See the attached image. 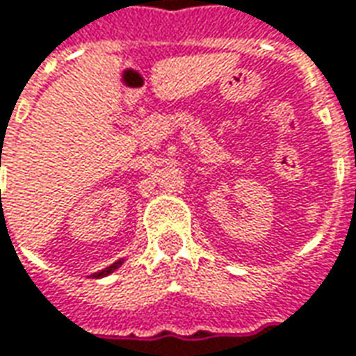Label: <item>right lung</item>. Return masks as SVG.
I'll return each instance as SVG.
<instances>
[{"label":"right lung","instance_id":"add662e5","mask_svg":"<svg viewBox=\"0 0 356 356\" xmlns=\"http://www.w3.org/2000/svg\"><path fill=\"white\" fill-rule=\"evenodd\" d=\"M121 262H123V261L113 262L111 266H107L106 270H102V273H95L94 278H104V276H107V274H111V273H113V270H115V268H119V266H121Z\"/></svg>","mask_w":356,"mask_h":356}]
</instances>
